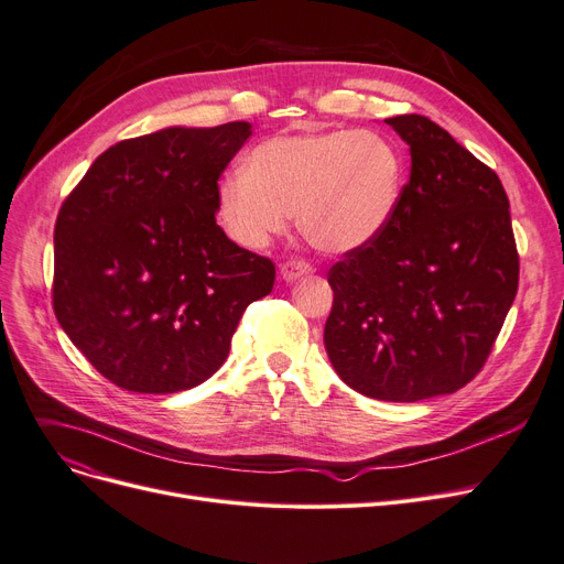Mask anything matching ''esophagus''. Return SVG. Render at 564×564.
<instances>
[{
  "label": "esophagus",
  "mask_w": 564,
  "mask_h": 564,
  "mask_svg": "<svg viewBox=\"0 0 564 564\" xmlns=\"http://www.w3.org/2000/svg\"><path fill=\"white\" fill-rule=\"evenodd\" d=\"M308 274H313V267L308 262H304V260H288V262L281 264V279L285 283L304 279Z\"/></svg>",
  "instance_id": "34e87169"
}]
</instances>
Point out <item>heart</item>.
<instances>
[{"label": "heart", "mask_w": 564, "mask_h": 564, "mask_svg": "<svg viewBox=\"0 0 564 564\" xmlns=\"http://www.w3.org/2000/svg\"><path fill=\"white\" fill-rule=\"evenodd\" d=\"M403 159L371 131H317L260 142L243 170L216 188V216L241 249H262L283 235L290 214L325 253L371 243L397 214Z\"/></svg>", "instance_id": "heart-1"}]
</instances>
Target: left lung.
I'll return each instance as SVG.
<instances>
[{"label":"left lung","mask_w":564,"mask_h":564,"mask_svg":"<svg viewBox=\"0 0 564 564\" xmlns=\"http://www.w3.org/2000/svg\"><path fill=\"white\" fill-rule=\"evenodd\" d=\"M410 147L387 228L329 269L325 350L364 397L454 394L491 352L517 297L509 200L491 167L422 115L384 119Z\"/></svg>","instance_id":"8db88e82"}]
</instances>
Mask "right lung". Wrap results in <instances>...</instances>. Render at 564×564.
I'll return each mask as SVG.
<instances>
[{
    "instance_id": "1",
    "label": "right lung",
    "mask_w": 564,
    "mask_h": 564,
    "mask_svg": "<svg viewBox=\"0 0 564 564\" xmlns=\"http://www.w3.org/2000/svg\"><path fill=\"white\" fill-rule=\"evenodd\" d=\"M249 121L167 127L96 159L55 224L53 306L66 336L121 389L175 394L212 378L274 262L216 224L218 177Z\"/></svg>"
}]
</instances>
